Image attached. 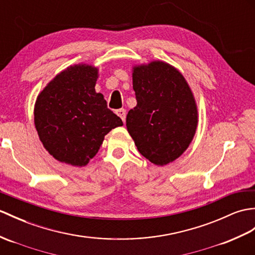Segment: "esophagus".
Segmentation results:
<instances>
[{"instance_id":"obj_1","label":"esophagus","mask_w":255,"mask_h":255,"mask_svg":"<svg viewBox=\"0 0 255 255\" xmlns=\"http://www.w3.org/2000/svg\"><path fill=\"white\" fill-rule=\"evenodd\" d=\"M116 114L122 118L123 122L126 121V110L125 109H120V110H116Z\"/></svg>"}]
</instances>
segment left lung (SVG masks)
Here are the masks:
<instances>
[{
	"instance_id": "obj_1",
	"label": "left lung",
	"mask_w": 255,
	"mask_h": 255,
	"mask_svg": "<svg viewBox=\"0 0 255 255\" xmlns=\"http://www.w3.org/2000/svg\"><path fill=\"white\" fill-rule=\"evenodd\" d=\"M137 105L126 126L138 151L164 166L182 155L197 131L199 114L194 94L178 69L154 60L132 66Z\"/></svg>"
}]
</instances>
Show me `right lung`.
<instances>
[{
	"label": "right lung",
	"instance_id": "right-lung-1",
	"mask_svg": "<svg viewBox=\"0 0 255 255\" xmlns=\"http://www.w3.org/2000/svg\"><path fill=\"white\" fill-rule=\"evenodd\" d=\"M99 68L75 64L58 73L38 94L34 127L44 149L57 159L82 167L96 156L104 137L123 126L96 91Z\"/></svg>",
	"mask_w": 255,
	"mask_h": 255
}]
</instances>
